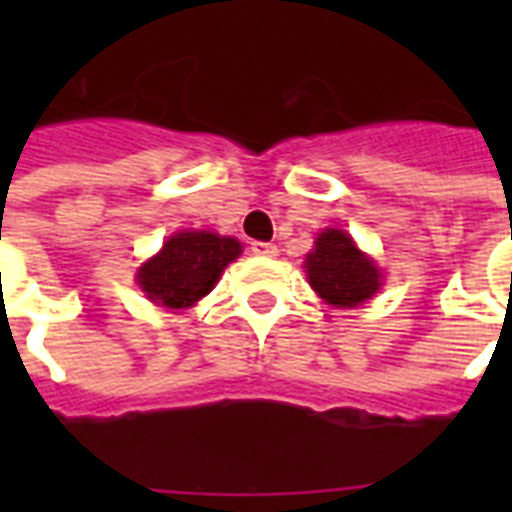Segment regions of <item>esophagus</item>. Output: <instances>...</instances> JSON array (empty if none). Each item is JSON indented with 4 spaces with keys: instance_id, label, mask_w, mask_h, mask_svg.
<instances>
[{
    "instance_id": "obj_1",
    "label": "esophagus",
    "mask_w": 512,
    "mask_h": 512,
    "mask_svg": "<svg viewBox=\"0 0 512 512\" xmlns=\"http://www.w3.org/2000/svg\"><path fill=\"white\" fill-rule=\"evenodd\" d=\"M252 255H260V257H273L279 249L276 244H268V241H252Z\"/></svg>"
}]
</instances>
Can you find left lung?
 Instances as JSON below:
<instances>
[{
  "mask_svg": "<svg viewBox=\"0 0 512 512\" xmlns=\"http://www.w3.org/2000/svg\"><path fill=\"white\" fill-rule=\"evenodd\" d=\"M308 281L327 303L340 305V308H353L364 303L380 289V271L377 265L358 252L356 241L345 231L327 228L316 239L308 260Z\"/></svg>",
  "mask_w": 512,
  "mask_h": 512,
  "instance_id": "8db88e82",
  "label": "left lung"
}]
</instances>
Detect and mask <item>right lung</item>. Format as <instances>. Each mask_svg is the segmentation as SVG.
<instances>
[{"instance_id": "right-lung-1", "label": "right lung", "mask_w": 512, "mask_h": 512, "mask_svg": "<svg viewBox=\"0 0 512 512\" xmlns=\"http://www.w3.org/2000/svg\"><path fill=\"white\" fill-rule=\"evenodd\" d=\"M239 252V241L228 236L207 231L175 233L162 252L140 268L138 284L154 303L188 308L215 287L217 276Z\"/></svg>"}]
</instances>
